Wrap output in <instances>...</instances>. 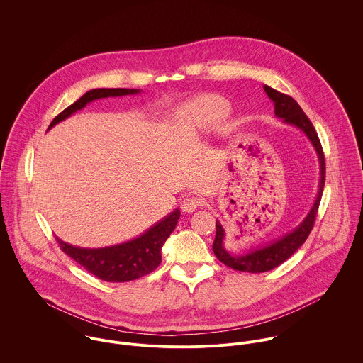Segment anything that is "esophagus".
Masks as SVG:
<instances>
[{
  "label": "esophagus",
  "instance_id": "1",
  "mask_svg": "<svg viewBox=\"0 0 363 363\" xmlns=\"http://www.w3.org/2000/svg\"><path fill=\"white\" fill-rule=\"evenodd\" d=\"M200 206H201V201L199 199H196V197H187V199H184L182 201V209L186 213L194 212Z\"/></svg>",
  "mask_w": 363,
  "mask_h": 363
}]
</instances>
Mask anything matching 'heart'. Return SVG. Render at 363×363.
I'll return each mask as SVG.
<instances>
[{"instance_id":"heart-1","label":"heart","mask_w":363,"mask_h":363,"mask_svg":"<svg viewBox=\"0 0 363 363\" xmlns=\"http://www.w3.org/2000/svg\"><path fill=\"white\" fill-rule=\"evenodd\" d=\"M228 106L213 95H201L186 104L180 111V118L194 127H208L226 116Z\"/></svg>"}]
</instances>
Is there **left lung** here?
<instances>
[{
    "mask_svg": "<svg viewBox=\"0 0 363 363\" xmlns=\"http://www.w3.org/2000/svg\"><path fill=\"white\" fill-rule=\"evenodd\" d=\"M264 91L268 95V98L274 102L275 116L282 118L284 123L295 125L299 130H302L306 134V137L311 140V143L317 152V156H318V162H320V184H318V193H317V197H315V201L311 207V212L308 213V216L303 219V222L296 229L281 236L279 239L271 242L267 246H262L259 249L249 252L247 255L235 256L225 250V247H223L225 230H223L220 222L216 220V235H215V240L212 245V250H213L216 259L222 261L225 265H228L236 271H243V272L269 271L289 259L306 242V239L311 235V229H313L314 220H315V215L318 211L324 183H325L324 154H323V148H321L318 135H317L309 117L305 114V111L302 110V107L298 104V102L294 98H291L289 95L281 94V92L269 88L268 85H264Z\"/></svg>",
    "mask_w": 363,
    "mask_h": 363,
    "instance_id": "left-lung-1",
    "label": "left lung"
}]
</instances>
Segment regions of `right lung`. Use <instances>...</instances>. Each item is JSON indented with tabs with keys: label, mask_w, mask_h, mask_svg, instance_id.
Listing matches in <instances>:
<instances>
[{
	"label": "right lung",
	"mask_w": 363,
	"mask_h": 363,
	"mask_svg": "<svg viewBox=\"0 0 363 363\" xmlns=\"http://www.w3.org/2000/svg\"><path fill=\"white\" fill-rule=\"evenodd\" d=\"M138 89H92L81 96L75 104L68 106L58 116L54 117L49 130L57 123L65 120L77 110H81L92 101L108 98V96H125L138 94ZM180 218V211L174 209L170 215L159 220L156 225L151 226L141 236L117 246H110L104 249H82L71 246L57 238V242L61 250L82 265L86 271L94 274L102 281L107 282H128L138 279L154 269L162 261V246L170 233L174 230L177 220Z\"/></svg>",
	"instance_id": "right-lung-1"
}]
</instances>
